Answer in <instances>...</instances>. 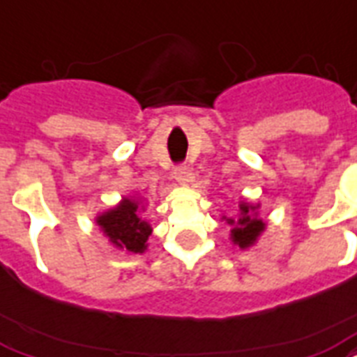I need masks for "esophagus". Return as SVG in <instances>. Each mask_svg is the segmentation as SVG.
Masks as SVG:
<instances>
[{
  "instance_id": "1",
  "label": "esophagus",
  "mask_w": 357,
  "mask_h": 357,
  "mask_svg": "<svg viewBox=\"0 0 357 357\" xmlns=\"http://www.w3.org/2000/svg\"><path fill=\"white\" fill-rule=\"evenodd\" d=\"M174 178H176L179 185H187L192 181V174H190L187 167H176L174 168Z\"/></svg>"
}]
</instances>
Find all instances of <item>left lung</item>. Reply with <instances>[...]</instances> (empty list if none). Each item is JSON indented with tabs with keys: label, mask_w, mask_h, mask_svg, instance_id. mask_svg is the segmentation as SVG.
<instances>
[{
	"label": "left lung",
	"mask_w": 357,
	"mask_h": 357,
	"mask_svg": "<svg viewBox=\"0 0 357 357\" xmlns=\"http://www.w3.org/2000/svg\"><path fill=\"white\" fill-rule=\"evenodd\" d=\"M258 206H251V204L241 202L239 204V217L238 219H227L228 225H234L230 230V239L234 243L239 245L241 249H247L251 245L257 243L258 236L264 232L266 222L258 217L257 213Z\"/></svg>",
	"instance_id": "obj_1"
}]
</instances>
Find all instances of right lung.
Wrapping results in <instances>:
<instances>
[{"label": "right lung", "mask_w": 357, "mask_h": 357, "mask_svg": "<svg viewBox=\"0 0 357 357\" xmlns=\"http://www.w3.org/2000/svg\"><path fill=\"white\" fill-rule=\"evenodd\" d=\"M138 209L140 202L136 198H123L116 208L108 209L95 219L106 238L110 239V243L132 255L148 249L146 241L151 234L149 222L138 215Z\"/></svg>", "instance_id": "add662e5"}]
</instances>
